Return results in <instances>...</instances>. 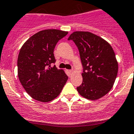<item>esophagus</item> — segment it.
Masks as SVG:
<instances>
[{
  "mask_svg": "<svg viewBox=\"0 0 134 134\" xmlns=\"http://www.w3.org/2000/svg\"><path fill=\"white\" fill-rule=\"evenodd\" d=\"M67 72H68L69 74H72V70H67Z\"/></svg>",
  "mask_w": 134,
  "mask_h": 134,
  "instance_id": "esophagus-1",
  "label": "esophagus"
}]
</instances>
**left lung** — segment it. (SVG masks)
Segmentation results:
<instances>
[{
	"label": "left lung",
	"instance_id": "8db88e82",
	"mask_svg": "<svg viewBox=\"0 0 134 134\" xmlns=\"http://www.w3.org/2000/svg\"><path fill=\"white\" fill-rule=\"evenodd\" d=\"M69 40L75 43L80 52L83 72V82L77 91L89 100L102 98L111 90L118 72V63L110 43L88 31H75Z\"/></svg>",
	"mask_w": 134,
	"mask_h": 134
}]
</instances>
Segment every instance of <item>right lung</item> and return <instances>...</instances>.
Listing matches in <instances>:
<instances>
[{
  "mask_svg": "<svg viewBox=\"0 0 134 134\" xmlns=\"http://www.w3.org/2000/svg\"><path fill=\"white\" fill-rule=\"evenodd\" d=\"M68 34L58 29H46L31 36L23 44L18 56V76L27 93L41 102H49L59 96L68 80L58 69L54 52L57 42Z\"/></svg>",
  "mask_w": 134,
  "mask_h": 134,
  "instance_id": "right-lung-1",
  "label": "right lung"
}]
</instances>
